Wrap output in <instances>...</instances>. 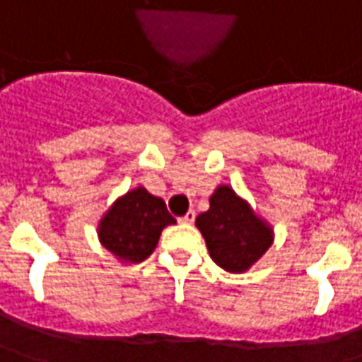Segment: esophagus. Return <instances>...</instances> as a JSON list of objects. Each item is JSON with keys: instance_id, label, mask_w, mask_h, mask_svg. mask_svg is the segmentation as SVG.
Masks as SVG:
<instances>
[{"instance_id": "1", "label": "esophagus", "mask_w": 362, "mask_h": 362, "mask_svg": "<svg viewBox=\"0 0 362 362\" xmlns=\"http://www.w3.org/2000/svg\"><path fill=\"white\" fill-rule=\"evenodd\" d=\"M194 219H196V211H192V209H189V211H188V214H186V216L180 217L182 223H186V225L194 223Z\"/></svg>"}]
</instances>
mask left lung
Here are the masks:
<instances>
[{
	"label": "left lung",
	"mask_w": 362,
	"mask_h": 362,
	"mask_svg": "<svg viewBox=\"0 0 362 362\" xmlns=\"http://www.w3.org/2000/svg\"><path fill=\"white\" fill-rule=\"evenodd\" d=\"M196 227L214 262L233 274L247 272L274 243V227L227 184L214 189L209 209L196 217Z\"/></svg>",
	"instance_id": "obj_1"
}]
</instances>
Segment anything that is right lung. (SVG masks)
Here are the masks:
<instances>
[{
  "instance_id": "1",
  "label": "right lung",
  "mask_w": 362,
  "mask_h": 362,
  "mask_svg": "<svg viewBox=\"0 0 362 362\" xmlns=\"http://www.w3.org/2000/svg\"><path fill=\"white\" fill-rule=\"evenodd\" d=\"M174 223L163 199L139 184L105 209L98 221V239L119 262L139 264L153 255L164 227Z\"/></svg>"
}]
</instances>
